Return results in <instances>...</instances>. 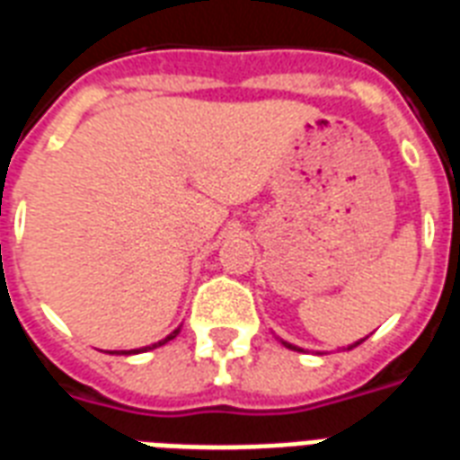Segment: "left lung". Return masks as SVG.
<instances>
[{
    "mask_svg": "<svg viewBox=\"0 0 460 460\" xmlns=\"http://www.w3.org/2000/svg\"><path fill=\"white\" fill-rule=\"evenodd\" d=\"M282 345H285V347H289V349H299V347L289 345V342H282ZM357 345H359V342H355V345H352V347H357Z\"/></svg>",
    "mask_w": 460,
    "mask_h": 460,
    "instance_id": "left-lung-1",
    "label": "left lung"
}]
</instances>
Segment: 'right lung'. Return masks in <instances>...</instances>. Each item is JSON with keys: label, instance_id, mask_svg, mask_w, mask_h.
<instances>
[{"label": "right lung", "instance_id": "obj_1", "mask_svg": "<svg viewBox=\"0 0 460 460\" xmlns=\"http://www.w3.org/2000/svg\"><path fill=\"white\" fill-rule=\"evenodd\" d=\"M178 331H181V328H178ZM178 331H173L166 340H161V342H156V345H152V347H159V345H164V342H168V340H173L175 335H178ZM145 349H149V347H145ZM129 352H139V349H129ZM129 352H122V355H129Z\"/></svg>", "mask_w": 460, "mask_h": 460}]
</instances>
